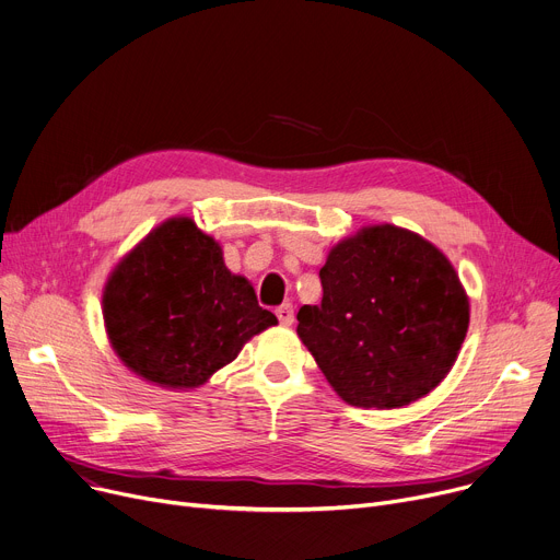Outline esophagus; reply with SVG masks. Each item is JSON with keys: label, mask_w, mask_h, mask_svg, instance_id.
Instances as JSON below:
<instances>
[{"label": "esophagus", "mask_w": 560, "mask_h": 560, "mask_svg": "<svg viewBox=\"0 0 560 560\" xmlns=\"http://www.w3.org/2000/svg\"><path fill=\"white\" fill-rule=\"evenodd\" d=\"M276 316H278V320L282 323V325H293V305L291 303H284V305H280L278 310H276Z\"/></svg>", "instance_id": "1"}]
</instances>
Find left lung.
I'll return each mask as SVG.
<instances>
[{"mask_svg":"<svg viewBox=\"0 0 560 560\" xmlns=\"http://www.w3.org/2000/svg\"><path fill=\"white\" fill-rule=\"evenodd\" d=\"M320 305L298 336L336 395L359 408H404L451 372L468 329V295L448 257L421 235L365 226L320 269Z\"/></svg>","mask_w":560,"mask_h":560,"instance_id":"1","label":"left lung"}]
</instances>
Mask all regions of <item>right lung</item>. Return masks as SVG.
<instances>
[{
    "label": "right lung",
    "instance_id": "obj_1",
    "mask_svg": "<svg viewBox=\"0 0 560 560\" xmlns=\"http://www.w3.org/2000/svg\"><path fill=\"white\" fill-rule=\"evenodd\" d=\"M103 318L116 357L170 390L206 383L278 323L190 218L163 222L122 257L103 291Z\"/></svg>",
    "mask_w": 560,
    "mask_h": 560
}]
</instances>
